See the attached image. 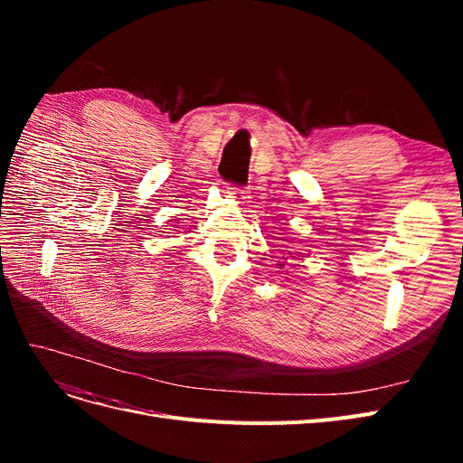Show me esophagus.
Returning a JSON list of instances; mask_svg holds the SVG:
<instances>
[{
    "instance_id": "34e87169",
    "label": "esophagus",
    "mask_w": 463,
    "mask_h": 463,
    "mask_svg": "<svg viewBox=\"0 0 463 463\" xmlns=\"http://www.w3.org/2000/svg\"><path fill=\"white\" fill-rule=\"evenodd\" d=\"M233 194H235V199H247V191L241 187H233Z\"/></svg>"
}]
</instances>
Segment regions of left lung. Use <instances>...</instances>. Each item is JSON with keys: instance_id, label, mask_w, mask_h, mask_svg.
I'll list each match as a JSON object with an SVG mask.
<instances>
[{"instance_id": "1", "label": "left lung", "mask_w": 463, "mask_h": 463, "mask_svg": "<svg viewBox=\"0 0 463 463\" xmlns=\"http://www.w3.org/2000/svg\"><path fill=\"white\" fill-rule=\"evenodd\" d=\"M279 266H284V264H279Z\"/></svg>"}]
</instances>
